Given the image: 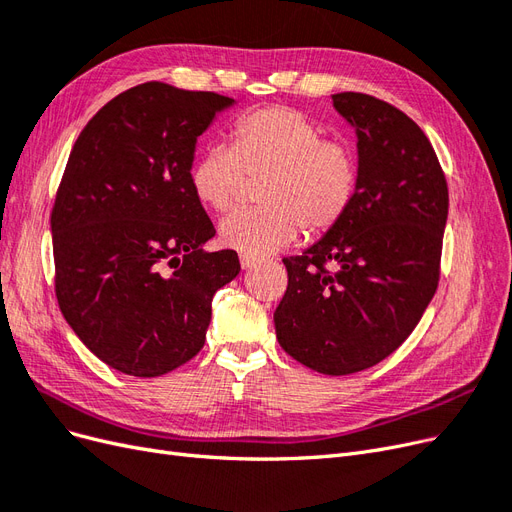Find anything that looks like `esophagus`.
Listing matches in <instances>:
<instances>
[{
	"label": "esophagus",
	"mask_w": 512,
	"mask_h": 512,
	"mask_svg": "<svg viewBox=\"0 0 512 512\" xmlns=\"http://www.w3.org/2000/svg\"><path fill=\"white\" fill-rule=\"evenodd\" d=\"M256 265H258V260H256V258H247V256H241V267H243L245 271L254 269Z\"/></svg>",
	"instance_id": "obj_1"
}]
</instances>
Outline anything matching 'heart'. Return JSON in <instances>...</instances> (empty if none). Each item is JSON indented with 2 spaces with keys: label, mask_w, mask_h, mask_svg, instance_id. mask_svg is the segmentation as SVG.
<instances>
[{
  "label": "heart",
  "mask_w": 512,
  "mask_h": 512,
  "mask_svg": "<svg viewBox=\"0 0 512 512\" xmlns=\"http://www.w3.org/2000/svg\"><path fill=\"white\" fill-rule=\"evenodd\" d=\"M256 211L230 215L220 241L247 258H265L299 237L327 235L352 209L359 190V160L350 145L324 141L316 123L290 106L245 115L230 147H209L192 162L190 188L215 213L235 211L250 190Z\"/></svg>",
  "instance_id": "heart-1"
}]
</instances>
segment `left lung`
I'll use <instances>...</instances> for the list:
<instances>
[{
  "instance_id": "left-lung-1",
  "label": "left lung",
  "mask_w": 512,
  "mask_h": 512,
  "mask_svg": "<svg viewBox=\"0 0 512 512\" xmlns=\"http://www.w3.org/2000/svg\"><path fill=\"white\" fill-rule=\"evenodd\" d=\"M333 106L356 132L359 190L342 224L284 258L273 320L292 359L346 376L404 344L436 294L448 188L429 138L399 108L354 91Z\"/></svg>"
}]
</instances>
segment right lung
<instances>
[{
  "instance_id": "add662e5",
  "label": "right lung",
  "mask_w": 512,
  "mask_h": 512,
  "mask_svg": "<svg viewBox=\"0 0 512 512\" xmlns=\"http://www.w3.org/2000/svg\"><path fill=\"white\" fill-rule=\"evenodd\" d=\"M232 98L149 81L76 138L51 211L61 314L100 361L156 378L205 346L213 294L241 271L205 252L215 228L190 188L198 136Z\"/></svg>"
}]
</instances>
